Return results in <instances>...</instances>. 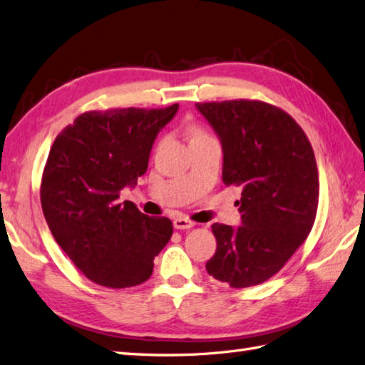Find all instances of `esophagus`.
<instances>
[{
	"label": "esophagus",
	"mask_w": 365,
	"mask_h": 365,
	"mask_svg": "<svg viewBox=\"0 0 365 365\" xmlns=\"http://www.w3.org/2000/svg\"><path fill=\"white\" fill-rule=\"evenodd\" d=\"M173 226H175V230H190V228H193V226H195V223L190 222L189 218L178 217L173 220Z\"/></svg>",
	"instance_id": "obj_1"
}]
</instances>
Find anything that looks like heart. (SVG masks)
I'll list each match as a JSON object with an SVG mask.
<instances>
[{
	"instance_id": "1",
	"label": "heart",
	"mask_w": 365,
	"mask_h": 365,
	"mask_svg": "<svg viewBox=\"0 0 365 365\" xmlns=\"http://www.w3.org/2000/svg\"><path fill=\"white\" fill-rule=\"evenodd\" d=\"M200 137H206L203 133L198 131V129H192V140L193 139H200Z\"/></svg>"
}]
</instances>
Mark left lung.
<instances>
[{
  "label": "left lung",
  "instance_id": "obj_1",
  "mask_svg": "<svg viewBox=\"0 0 365 365\" xmlns=\"http://www.w3.org/2000/svg\"><path fill=\"white\" fill-rule=\"evenodd\" d=\"M222 143L226 185H239L240 226L212 225L215 255L206 270L234 289L278 273L311 232L319 205V172L297 121L262 101L198 103Z\"/></svg>",
  "mask_w": 365,
  "mask_h": 365
}]
</instances>
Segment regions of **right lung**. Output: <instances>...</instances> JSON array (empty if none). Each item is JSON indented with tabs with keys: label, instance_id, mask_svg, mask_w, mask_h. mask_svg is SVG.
Wrapping results in <instances>:
<instances>
[{
	"label": "right lung",
	"instance_id": "right-lung-1",
	"mask_svg": "<svg viewBox=\"0 0 365 365\" xmlns=\"http://www.w3.org/2000/svg\"><path fill=\"white\" fill-rule=\"evenodd\" d=\"M178 109L86 112L56 137L40 189L43 215L59 247L96 284H142L172 237L168 218L118 198L147 172L153 143Z\"/></svg>",
	"mask_w": 365,
	"mask_h": 365
}]
</instances>
